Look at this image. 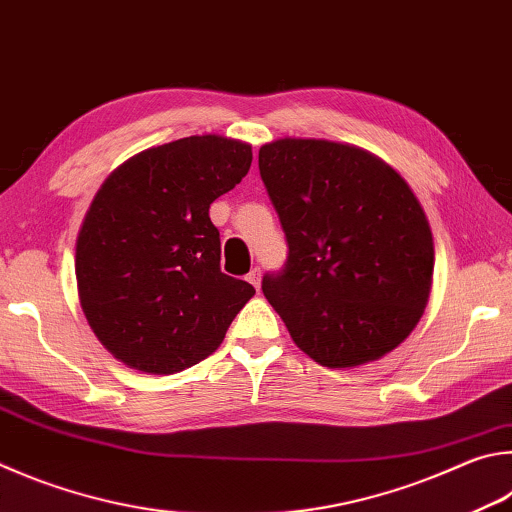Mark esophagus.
Instances as JSON below:
<instances>
[{"label": "esophagus", "instance_id": "obj_1", "mask_svg": "<svg viewBox=\"0 0 512 512\" xmlns=\"http://www.w3.org/2000/svg\"><path fill=\"white\" fill-rule=\"evenodd\" d=\"M246 280L259 291V286H262V271H259V268H253V271L246 275Z\"/></svg>", "mask_w": 512, "mask_h": 512}]
</instances>
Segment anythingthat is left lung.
I'll use <instances>...</instances> for the list:
<instances>
[{"label":"left lung","mask_w":512,"mask_h":512,"mask_svg":"<svg viewBox=\"0 0 512 512\" xmlns=\"http://www.w3.org/2000/svg\"><path fill=\"white\" fill-rule=\"evenodd\" d=\"M259 174L280 215L288 259L262 291L306 356L351 369L410 336L430 300L432 230L392 165L324 138L259 147Z\"/></svg>","instance_id":"1"}]
</instances>
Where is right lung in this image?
<instances>
[{
    "label": "right lung",
    "mask_w": 512,
    "mask_h": 512,
    "mask_svg": "<svg viewBox=\"0 0 512 512\" xmlns=\"http://www.w3.org/2000/svg\"><path fill=\"white\" fill-rule=\"evenodd\" d=\"M253 147L219 134L134 154L100 185L76 239L82 313L111 356L145 374H176L224 342L255 295L221 273L210 203L235 188Z\"/></svg>",
    "instance_id": "1"
}]
</instances>
